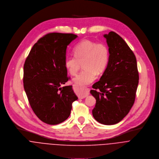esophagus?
Instances as JSON below:
<instances>
[{
	"instance_id": "esophagus-1",
	"label": "esophagus",
	"mask_w": 159,
	"mask_h": 159,
	"mask_svg": "<svg viewBox=\"0 0 159 159\" xmlns=\"http://www.w3.org/2000/svg\"><path fill=\"white\" fill-rule=\"evenodd\" d=\"M89 94V88H86L84 89H83L79 95V98L83 99Z\"/></svg>"
}]
</instances>
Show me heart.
<instances>
[{
  "label": "heart",
  "instance_id": "heart-1",
  "mask_svg": "<svg viewBox=\"0 0 159 159\" xmlns=\"http://www.w3.org/2000/svg\"><path fill=\"white\" fill-rule=\"evenodd\" d=\"M75 56H66L65 65L70 73L76 75L83 65L82 70L75 78V83L83 87L91 84L107 66L109 61V50L103 43L84 39L74 48Z\"/></svg>",
  "mask_w": 159,
  "mask_h": 159
}]
</instances>
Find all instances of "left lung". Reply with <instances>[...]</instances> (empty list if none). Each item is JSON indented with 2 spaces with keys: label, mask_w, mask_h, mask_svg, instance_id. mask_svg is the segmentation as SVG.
I'll use <instances>...</instances> for the list:
<instances>
[{
  "label": "left lung",
  "mask_w": 159,
  "mask_h": 159,
  "mask_svg": "<svg viewBox=\"0 0 159 159\" xmlns=\"http://www.w3.org/2000/svg\"><path fill=\"white\" fill-rule=\"evenodd\" d=\"M104 37L109 47L108 63L90 93L97 100L93 117L110 125L120 122L134 105L139 75L136 57L125 41L113 31Z\"/></svg>",
  "instance_id": "8db88e82"
}]
</instances>
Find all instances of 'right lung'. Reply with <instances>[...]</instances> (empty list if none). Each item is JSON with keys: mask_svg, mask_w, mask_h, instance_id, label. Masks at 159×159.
Masks as SVG:
<instances>
[{"mask_svg": "<svg viewBox=\"0 0 159 159\" xmlns=\"http://www.w3.org/2000/svg\"><path fill=\"white\" fill-rule=\"evenodd\" d=\"M74 34L48 33L31 49L24 65V88L32 110L43 122L57 125L70 115L78 100L72 86L61 87L70 79L65 65L67 46Z\"/></svg>", "mask_w": 159, "mask_h": 159, "instance_id": "right-lung-1", "label": "right lung"}]
</instances>
